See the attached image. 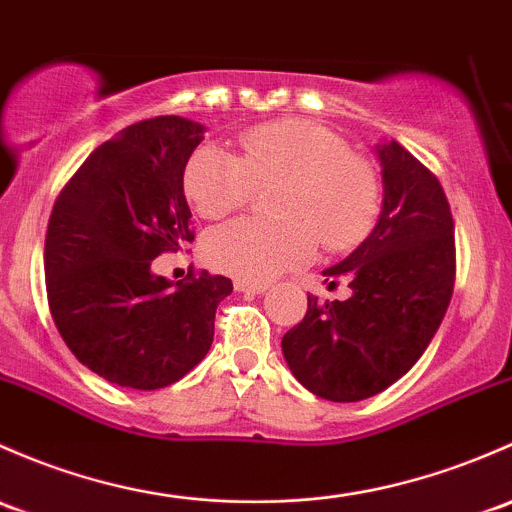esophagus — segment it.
<instances>
[{
    "label": "esophagus",
    "mask_w": 512,
    "mask_h": 512,
    "mask_svg": "<svg viewBox=\"0 0 512 512\" xmlns=\"http://www.w3.org/2000/svg\"><path fill=\"white\" fill-rule=\"evenodd\" d=\"M235 289H238V292H247V294H262L267 289V284L252 282V279H235Z\"/></svg>",
    "instance_id": "1"
}]
</instances>
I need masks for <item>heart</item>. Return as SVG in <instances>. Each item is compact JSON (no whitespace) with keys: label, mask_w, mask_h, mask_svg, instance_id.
Here are the masks:
<instances>
[{"label":"heart","mask_w":512,"mask_h":512,"mask_svg":"<svg viewBox=\"0 0 512 512\" xmlns=\"http://www.w3.org/2000/svg\"><path fill=\"white\" fill-rule=\"evenodd\" d=\"M242 154L201 147L184 169V191L203 218H223L252 201L257 186L282 181L279 220L238 218L208 233V262L220 272L265 282L306 265L316 247L360 245L380 213V174L346 139L319 122L287 117L247 129Z\"/></svg>","instance_id":"1"}]
</instances>
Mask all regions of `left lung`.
Instances as JSON below:
<instances>
[{
  "label": "left lung",
  "mask_w": 512,
  "mask_h": 512,
  "mask_svg": "<svg viewBox=\"0 0 512 512\" xmlns=\"http://www.w3.org/2000/svg\"><path fill=\"white\" fill-rule=\"evenodd\" d=\"M385 201L368 240L324 270L328 287L348 279L351 297L309 309L282 338V353L306 390L358 402L402 378L427 351L456 279L454 218L439 179L402 144L378 149Z\"/></svg>",
  "instance_id": "obj_1"
}]
</instances>
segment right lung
Listing matches in <instances>:
<instances>
[{
	"mask_svg": "<svg viewBox=\"0 0 512 512\" xmlns=\"http://www.w3.org/2000/svg\"><path fill=\"white\" fill-rule=\"evenodd\" d=\"M203 127L159 115L100 144L61 188L48 218V309L75 358L100 378L159 390L206 358L215 309L233 292L220 274L171 284L152 260L193 242L184 169Z\"/></svg>",
	"mask_w": 512,
	"mask_h": 512,
	"instance_id": "add662e5",
	"label": "right lung"
}]
</instances>
